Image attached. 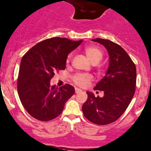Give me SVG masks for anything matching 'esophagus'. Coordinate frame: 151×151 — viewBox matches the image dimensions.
Listing matches in <instances>:
<instances>
[{
  "instance_id": "obj_1",
  "label": "esophagus",
  "mask_w": 151,
  "mask_h": 151,
  "mask_svg": "<svg viewBox=\"0 0 151 151\" xmlns=\"http://www.w3.org/2000/svg\"><path fill=\"white\" fill-rule=\"evenodd\" d=\"M75 91H76V93H79L82 92V91L80 89H78V88H76V89H75Z\"/></svg>"
}]
</instances>
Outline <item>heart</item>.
<instances>
[{"label": "heart", "mask_w": 151, "mask_h": 151, "mask_svg": "<svg viewBox=\"0 0 151 151\" xmlns=\"http://www.w3.org/2000/svg\"><path fill=\"white\" fill-rule=\"evenodd\" d=\"M85 53L88 60L93 65L99 63L103 59V51L99 47L96 45H90L85 48ZM70 55L67 58V62L70 61ZM92 81V76L88 74H76L73 77V81L78 86L85 88Z\"/></svg>", "instance_id": "b5f03b06"}]
</instances>
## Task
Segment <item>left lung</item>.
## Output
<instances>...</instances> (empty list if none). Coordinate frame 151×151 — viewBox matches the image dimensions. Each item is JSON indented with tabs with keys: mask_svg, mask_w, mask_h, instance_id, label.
I'll list each match as a JSON object with an SVG mask.
<instances>
[{
	"mask_svg": "<svg viewBox=\"0 0 151 151\" xmlns=\"http://www.w3.org/2000/svg\"><path fill=\"white\" fill-rule=\"evenodd\" d=\"M92 41L106 47L109 55L106 74L93 89L103 91V97L87 92L88 99L82 111L88 121L98 125H106L117 121L127 109L135 91V65L121 45L109 40L96 38Z\"/></svg>",
	"mask_w": 151,
	"mask_h": 151,
	"instance_id": "1",
	"label": "left lung"
}]
</instances>
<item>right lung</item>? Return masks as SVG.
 <instances>
[{
  "label": "right lung",
  "instance_id": "1",
  "mask_svg": "<svg viewBox=\"0 0 151 151\" xmlns=\"http://www.w3.org/2000/svg\"><path fill=\"white\" fill-rule=\"evenodd\" d=\"M82 40L53 37L38 42L22 57L17 81L19 99L30 115L41 121L60 115L75 88L66 84L58 88L50 81L58 70H65L69 54Z\"/></svg>",
  "mask_w": 151,
  "mask_h": 151
}]
</instances>
